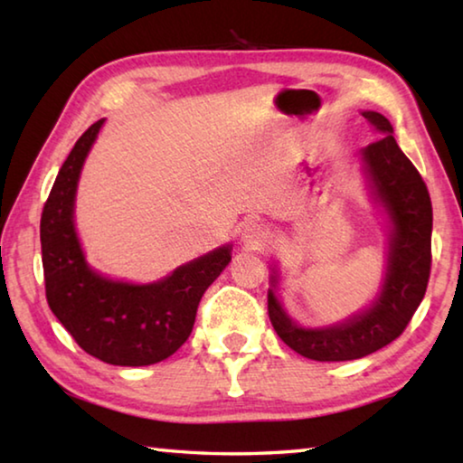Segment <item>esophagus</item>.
I'll list each match as a JSON object with an SVG mask.
<instances>
[{"mask_svg": "<svg viewBox=\"0 0 463 463\" xmlns=\"http://www.w3.org/2000/svg\"><path fill=\"white\" fill-rule=\"evenodd\" d=\"M241 239L250 249H260V247L265 245V242H268V229H265V226L260 224V222L249 221V222L242 224Z\"/></svg>", "mask_w": 463, "mask_h": 463, "instance_id": "1", "label": "esophagus"}]
</instances>
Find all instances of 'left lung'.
I'll return each instance as SVG.
<instances>
[{"label": "left lung", "instance_id": "1", "mask_svg": "<svg viewBox=\"0 0 463 463\" xmlns=\"http://www.w3.org/2000/svg\"><path fill=\"white\" fill-rule=\"evenodd\" d=\"M364 116L383 135L367 145L362 156L375 192L394 224L388 273L380 298L370 310L349 323L312 331L292 323L273 292L268 294L269 320L279 339L296 354L315 362H349L370 355L398 339L425 298L430 276L433 206L427 185L409 156L396 145L392 124L378 112H364Z\"/></svg>", "mask_w": 463, "mask_h": 463}]
</instances>
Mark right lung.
Instances as JSON below:
<instances>
[{"mask_svg": "<svg viewBox=\"0 0 463 463\" xmlns=\"http://www.w3.org/2000/svg\"><path fill=\"white\" fill-rule=\"evenodd\" d=\"M104 120L83 132L62 163L41 216L44 289L54 317L75 343L112 365L163 362L190 336L208 286L231 261V247L177 268L169 278L132 286L98 276L83 260L73 226L81 165Z\"/></svg>", "mask_w": 463, "mask_h": 463, "instance_id": "obj_1", "label": "right lung"}]
</instances>
